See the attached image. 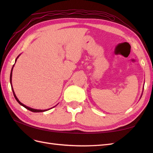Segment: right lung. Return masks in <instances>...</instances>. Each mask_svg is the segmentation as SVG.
I'll return each instance as SVG.
<instances>
[{
  "label": "right lung",
  "mask_w": 153,
  "mask_h": 153,
  "mask_svg": "<svg viewBox=\"0 0 153 153\" xmlns=\"http://www.w3.org/2000/svg\"><path fill=\"white\" fill-rule=\"evenodd\" d=\"M18 56L17 57V58H18ZM17 58H16V60H17ZM12 71H11V73H10V84L12 85ZM12 91H13V94H14V97H15V99H16V100H17L18 101V102L19 104V105H22V106H23L24 107H25V108H27V110H30V111H31V112H44V111H46V110H36V109H33V108H30V107H28V106H26L25 105H24V104H22L20 101H19V100L18 99V98L17 97H16V95H15V93H14V89H13V88H12Z\"/></svg>",
  "instance_id": "obj_1"
}]
</instances>
